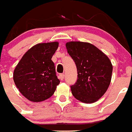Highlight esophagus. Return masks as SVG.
<instances>
[{
  "instance_id": "esophagus-1",
  "label": "esophagus",
  "mask_w": 132,
  "mask_h": 132,
  "mask_svg": "<svg viewBox=\"0 0 132 132\" xmlns=\"http://www.w3.org/2000/svg\"><path fill=\"white\" fill-rule=\"evenodd\" d=\"M64 74H60L59 75V78L61 79V80H64Z\"/></svg>"
}]
</instances>
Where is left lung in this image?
I'll return each instance as SVG.
<instances>
[{
  "mask_svg": "<svg viewBox=\"0 0 132 132\" xmlns=\"http://www.w3.org/2000/svg\"><path fill=\"white\" fill-rule=\"evenodd\" d=\"M66 46L77 68V81L70 86L72 95L82 102H95L110 86L113 70L111 61L88 42L72 41L67 42Z\"/></svg>",
  "mask_w": 132,
  "mask_h": 132,
  "instance_id": "obj_1",
  "label": "left lung"
}]
</instances>
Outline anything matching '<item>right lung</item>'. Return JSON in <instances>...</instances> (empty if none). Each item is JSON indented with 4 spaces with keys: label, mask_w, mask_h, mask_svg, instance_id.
Instances as JSON below:
<instances>
[{
    "label": "right lung",
    "mask_w": 132,
    "mask_h": 132,
    "mask_svg": "<svg viewBox=\"0 0 132 132\" xmlns=\"http://www.w3.org/2000/svg\"><path fill=\"white\" fill-rule=\"evenodd\" d=\"M58 47V42L36 44L24 54L16 66L14 82L28 100L42 102L54 93L60 80L51 59Z\"/></svg>",
    "instance_id": "add662e5"
}]
</instances>
